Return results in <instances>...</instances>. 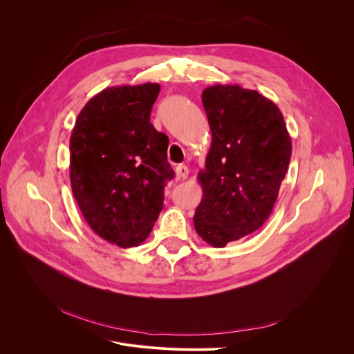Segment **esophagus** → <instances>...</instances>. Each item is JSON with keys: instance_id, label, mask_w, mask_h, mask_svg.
<instances>
[{"instance_id": "obj_1", "label": "esophagus", "mask_w": 354, "mask_h": 354, "mask_svg": "<svg viewBox=\"0 0 354 354\" xmlns=\"http://www.w3.org/2000/svg\"><path fill=\"white\" fill-rule=\"evenodd\" d=\"M187 176H189V169H187V167H185V165L176 167V179H178V180H185Z\"/></svg>"}]
</instances>
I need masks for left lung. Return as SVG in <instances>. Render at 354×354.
Returning <instances> with one entry per match:
<instances>
[{
  "mask_svg": "<svg viewBox=\"0 0 354 354\" xmlns=\"http://www.w3.org/2000/svg\"><path fill=\"white\" fill-rule=\"evenodd\" d=\"M212 131L203 189L195 212L196 233L221 248L259 230L270 217L285 178L292 142L277 104L239 84L202 93Z\"/></svg>",
  "mask_w": 354,
  "mask_h": 354,
  "instance_id": "obj_1",
  "label": "left lung"
}]
</instances>
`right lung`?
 <instances>
[{
	"mask_svg": "<svg viewBox=\"0 0 354 354\" xmlns=\"http://www.w3.org/2000/svg\"><path fill=\"white\" fill-rule=\"evenodd\" d=\"M158 83L113 86L90 99L71 136V185L91 230L122 248L140 245L175 175L169 140L149 122Z\"/></svg>",
	"mask_w": 354,
	"mask_h": 354,
	"instance_id": "1",
	"label": "right lung"
}]
</instances>
